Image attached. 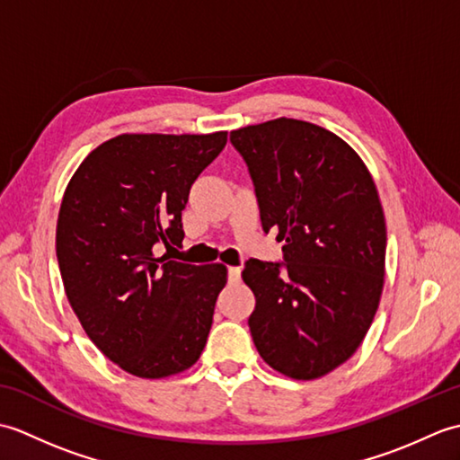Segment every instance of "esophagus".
<instances>
[{"instance_id": "obj_1", "label": "esophagus", "mask_w": 460, "mask_h": 460, "mask_svg": "<svg viewBox=\"0 0 460 460\" xmlns=\"http://www.w3.org/2000/svg\"><path fill=\"white\" fill-rule=\"evenodd\" d=\"M241 280V267H229V282Z\"/></svg>"}]
</instances>
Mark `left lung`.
I'll use <instances>...</instances> for the list:
<instances>
[{"instance_id":"left-lung-1","label":"left lung","mask_w":460,"mask_h":460,"mask_svg":"<svg viewBox=\"0 0 460 460\" xmlns=\"http://www.w3.org/2000/svg\"><path fill=\"white\" fill-rule=\"evenodd\" d=\"M285 262L247 261L249 318L261 358L292 379H318L364 341L385 277V215L349 144L322 126L277 119L233 130Z\"/></svg>"}]
</instances>
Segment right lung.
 <instances>
[{
    "label": "right lung",
    "mask_w": 460,
    "mask_h": 460,
    "mask_svg": "<svg viewBox=\"0 0 460 460\" xmlns=\"http://www.w3.org/2000/svg\"><path fill=\"white\" fill-rule=\"evenodd\" d=\"M225 144L227 132L114 136L65 190L57 261L66 298L93 344L136 377L181 374L208 341L227 267L170 261L154 247L183 241L191 183Z\"/></svg>",
    "instance_id": "right-lung-1"
}]
</instances>
